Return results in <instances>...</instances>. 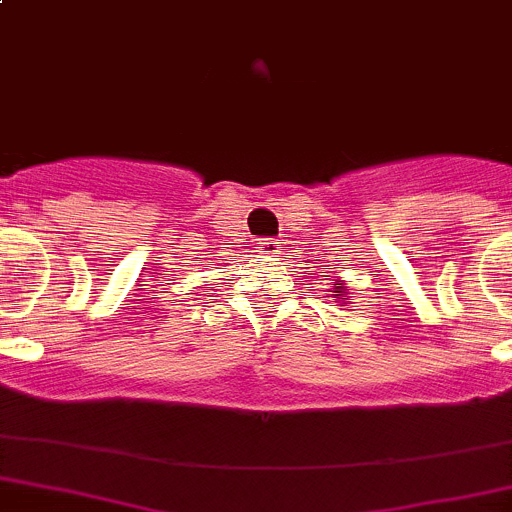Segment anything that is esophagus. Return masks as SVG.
Listing matches in <instances>:
<instances>
[{
	"label": "esophagus",
	"mask_w": 512,
	"mask_h": 512,
	"mask_svg": "<svg viewBox=\"0 0 512 512\" xmlns=\"http://www.w3.org/2000/svg\"><path fill=\"white\" fill-rule=\"evenodd\" d=\"M257 252H260L262 257H277L280 255V242H275V240H270V237H267V240H260L257 242Z\"/></svg>",
	"instance_id": "1"
}]
</instances>
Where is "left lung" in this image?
I'll list each match as a JSON object with an SVG mask.
<instances>
[{"instance_id": "8db88e82", "label": "left lung", "mask_w": 512, "mask_h": 512, "mask_svg": "<svg viewBox=\"0 0 512 512\" xmlns=\"http://www.w3.org/2000/svg\"><path fill=\"white\" fill-rule=\"evenodd\" d=\"M330 292H337V300H340V302H347V295H350V292H347L345 290V282H342V280H335V287H332V290Z\"/></svg>"}]
</instances>
